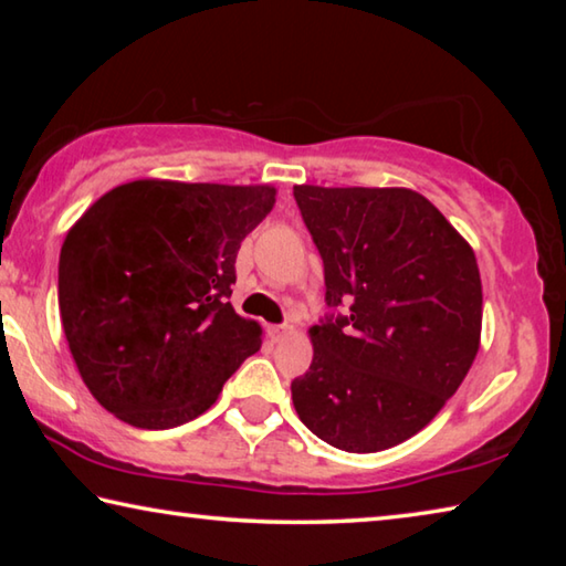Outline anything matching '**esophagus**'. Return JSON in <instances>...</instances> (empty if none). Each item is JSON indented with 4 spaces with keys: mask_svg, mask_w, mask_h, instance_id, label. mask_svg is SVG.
<instances>
[{
    "mask_svg": "<svg viewBox=\"0 0 566 566\" xmlns=\"http://www.w3.org/2000/svg\"><path fill=\"white\" fill-rule=\"evenodd\" d=\"M270 332H272V339H274V342H282V339L290 337L292 327H286V324H282V327H272Z\"/></svg>",
    "mask_w": 566,
    "mask_h": 566,
    "instance_id": "1",
    "label": "esophagus"
}]
</instances>
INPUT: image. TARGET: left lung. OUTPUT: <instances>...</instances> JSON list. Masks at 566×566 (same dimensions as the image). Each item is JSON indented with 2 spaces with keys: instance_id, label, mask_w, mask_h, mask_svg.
<instances>
[{
  "instance_id": "1",
  "label": "left lung",
  "mask_w": 566,
  "mask_h": 566,
  "mask_svg": "<svg viewBox=\"0 0 566 566\" xmlns=\"http://www.w3.org/2000/svg\"><path fill=\"white\" fill-rule=\"evenodd\" d=\"M294 199L322 254L327 304H349L310 329L296 415L344 452L397 447L439 415L479 352L474 249L415 189L296 185Z\"/></svg>"
}]
</instances>
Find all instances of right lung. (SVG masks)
Segmentation results:
<instances>
[{
  "instance_id": "right-lung-1",
  "label": "right lung",
  "mask_w": 566,
  "mask_h": 566,
  "mask_svg": "<svg viewBox=\"0 0 566 566\" xmlns=\"http://www.w3.org/2000/svg\"><path fill=\"white\" fill-rule=\"evenodd\" d=\"M270 185L137 179L72 224L60 314L82 381L114 417L171 429L214 405L262 347L227 302L242 239L272 212Z\"/></svg>"
}]
</instances>
